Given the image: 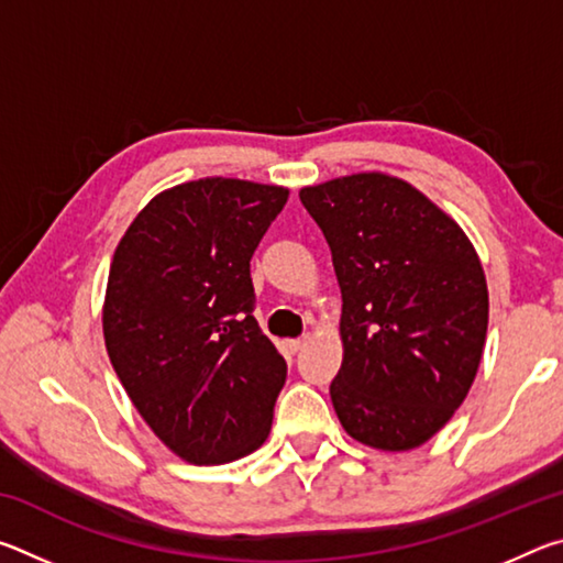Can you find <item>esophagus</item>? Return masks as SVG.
Masks as SVG:
<instances>
[{"label":"esophagus","mask_w":563,"mask_h":563,"mask_svg":"<svg viewBox=\"0 0 563 563\" xmlns=\"http://www.w3.org/2000/svg\"><path fill=\"white\" fill-rule=\"evenodd\" d=\"M305 345H308V338H298V340H285V350L295 355V352H300Z\"/></svg>","instance_id":"1"}]
</instances>
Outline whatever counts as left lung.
<instances>
[{
	"instance_id": "obj_1",
	"label": "left lung",
	"mask_w": 563,
	"mask_h": 563,
	"mask_svg": "<svg viewBox=\"0 0 563 563\" xmlns=\"http://www.w3.org/2000/svg\"><path fill=\"white\" fill-rule=\"evenodd\" d=\"M342 292V365L330 385L352 440L383 452L424 444L479 369L489 290L450 213L405 178L362 170L300 188Z\"/></svg>"
}]
</instances>
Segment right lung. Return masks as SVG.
Segmentation results:
<instances>
[{"mask_svg": "<svg viewBox=\"0 0 563 563\" xmlns=\"http://www.w3.org/2000/svg\"><path fill=\"white\" fill-rule=\"evenodd\" d=\"M288 196L243 178L188 180L151 198L113 251L109 360L184 462H235L271 434L288 367L253 318L251 258Z\"/></svg>", "mask_w": 563, "mask_h": 563, "instance_id": "add662e5", "label": "right lung"}]
</instances>
